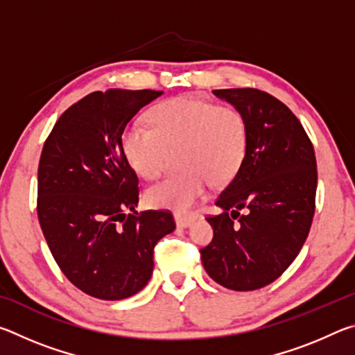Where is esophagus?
<instances>
[{
	"label": "esophagus",
	"instance_id": "obj_1",
	"mask_svg": "<svg viewBox=\"0 0 355 355\" xmlns=\"http://www.w3.org/2000/svg\"><path fill=\"white\" fill-rule=\"evenodd\" d=\"M194 220H196V216H194V214L175 213V222H177V227H180V228L189 227Z\"/></svg>",
	"mask_w": 355,
	"mask_h": 355
}]
</instances>
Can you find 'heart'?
I'll return each mask as SVG.
<instances>
[{
    "instance_id": "obj_1",
    "label": "heart",
    "mask_w": 355,
    "mask_h": 355,
    "mask_svg": "<svg viewBox=\"0 0 355 355\" xmlns=\"http://www.w3.org/2000/svg\"><path fill=\"white\" fill-rule=\"evenodd\" d=\"M152 130L128 125L122 150L133 171L152 180L164 171L169 153L178 150V173L146 189L153 208L186 211L207 194L209 183L220 186L235 177L248 150L245 117L233 106L182 95L155 106L148 114Z\"/></svg>"
}]
</instances>
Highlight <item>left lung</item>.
<instances>
[{"label": "left lung", "mask_w": 355, "mask_h": 355, "mask_svg": "<svg viewBox=\"0 0 355 355\" xmlns=\"http://www.w3.org/2000/svg\"><path fill=\"white\" fill-rule=\"evenodd\" d=\"M213 94L245 117L249 139L241 167L216 199L222 211L207 218L214 236L200 258L216 284L252 291L279 279L309 236L315 150L290 107L268 92L248 87Z\"/></svg>", "instance_id": "obj_1"}]
</instances>
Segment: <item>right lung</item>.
Returning <instances> with one entry per match:
<instances>
[{
    "mask_svg": "<svg viewBox=\"0 0 355 355\" xmlns=\"http://www.w3.org/2000/svg\"><path fill=\"white\" fill-rule=\"evenodd\" d=\"M161 91L110 89L71 105L39 163L37 216L65 277L89 296L127 299L148 284L153 249L175 230L169 211L137 213L139 188L122 133Z\"/></svg>",
    "mask_w": 355,
    "mask_h": 355,
    "instance_id": "add662e5",
    "label": "right lung"
}]
</instances>
